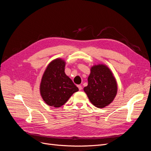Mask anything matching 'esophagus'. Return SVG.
<instances>
[{"instance_id":"esophagus-1","label":"esophagus","mask_w":151,"mask_h":151,"mask_svg":"<svg viewBox=\"0 0 151 151\" xmlns=\"http://www.w3.org/2000/svg\"><path fill=\"white\" fill-rule=\"evenodd\" d=\"M77 87H78V88H79V91L82 90V86H81V85H78V86H77Z\"/></svg>"}]
</instances>
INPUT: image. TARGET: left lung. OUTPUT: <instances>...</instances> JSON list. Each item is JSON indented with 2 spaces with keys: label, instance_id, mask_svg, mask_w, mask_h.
<instances>
[{
  "label": "left lung",
  "instance_id": "8db88e82",
  "mask_svg": "<svg viewBox=\"0 0 151 151\" xmlns=\"http://www.w3.org/2000/svg\"><path fill=\"white\" fill-rule=\"evenodd\" d=\"M88 81V84L84 91L94 106L103 108L113 101L118 86L115 77L106 65L98 64L91 67Z\"/></svg>",
  "mask_w": 151,
  "mask_h": 151
}]
</instances>
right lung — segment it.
<instances>
[{"label": "right lung", "instance_id": "1", "mask_svg": "<svg viewBox=\"0 0 151 151\" xmlns=\"http://www.w3.org/2000/svg\"><path fill=\"white\" fill-rule=\"evenodd\" d=\"M65 62L56 58L50 62L41 81L40 91L43 101L50 106L59 108L64 104L77 87L65 73Z\"/></svg>", "mask_w": 151, "mask_h": 151}]
</instances>
